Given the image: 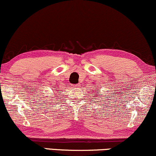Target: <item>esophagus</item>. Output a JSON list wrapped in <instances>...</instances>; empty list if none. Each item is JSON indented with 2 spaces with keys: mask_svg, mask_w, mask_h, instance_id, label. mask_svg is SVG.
I'll use <instances>...</instances> for the list:
<instances>
[{
  "mask_svg": "<svg viewBox=\"0 0 156 156\" xmlns=\"http://www.w3.org/2000/svg\"><path fill=\"white\" fill-rule=\"evenodd\" d=\"M73 87H76V88H79L80 87V85H79V84H77V85H73Z\"/></svg>",
  "mask_w": 156,
  "mask_h": 156,
  "instance_id": "1",
  "label": "esophagus"
}]
</instances>
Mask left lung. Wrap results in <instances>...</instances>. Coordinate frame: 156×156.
Returning <instances> with one entry per match:
<instances>
[{
  "mask_svg": "<svg viewBox=\"0 0 156 156\" xmlns=\"http://www.w3.org/2000/svg\"><path fill=\"white\" fill-rule=\"evenodd\" d=\"M97 95H99V94H97ZM96 99H97V98H96Z\"/></svg>",
  "mask_w": 156,
  "mask_h": 156,
  "instance_id": "1",
  "label": "left lung"
}]
</instances>
